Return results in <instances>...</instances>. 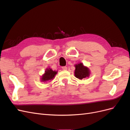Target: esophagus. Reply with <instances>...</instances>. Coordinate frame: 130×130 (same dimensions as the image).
Segmentation results:
<instances>
[{
    "mask_svg": "<svg viewBox=\"0 0 130 130\" xmlns=\"http://www.w3.org/2000/svg\"><path fill=\"white\" fill-rule=\"evenodd\" d=\"M62 69L63 70H66L67 69V67H66V66H64V67H62Z\"/></svg>",
    "mask_w": 130,
    "mask_h": 130,
    "instance_id": "obj_1",
    "label": "esophagus"
}]
</instances>
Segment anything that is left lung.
Returning <instances> with one entry per match:
<instances>
[{
	"label": "left lung",
	"instance_id": "1",
	"mask_svg": "<svg viewBox=\"0 0 130 130\" xmlns=\"http://www.w3.org/2000/svg\"><path fill=\"white\" fill-rule=\"evenodd\" d=\"M75 76L78 79L82 80V78L89 76L90 70L87 67L84 66L82 63L77 64L75 66Z\"/></svg>",
	"mask_w": 130,
	"mask_h": 130
}]
</instances>
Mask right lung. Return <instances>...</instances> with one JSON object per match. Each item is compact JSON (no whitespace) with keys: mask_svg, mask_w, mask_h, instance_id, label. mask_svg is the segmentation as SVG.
<instances>
[{"mask_svg":"<svg viewBox=\"0 0 130 130\" xmlns=\"http://www.w3.org/2000/svg\"><path fill=\"white\" fill-rule=\"evenodd\" d=\"M57 72V71H53V70L50 69H46L45 71V73L41 77V81L43 82H46L49 81L51 80H53L55 77V76L56 75Z\"/></svg>","mask_w":130,"mask_h":130,"instance_id":"add662e5","label":"right lung"}]
</instances>
